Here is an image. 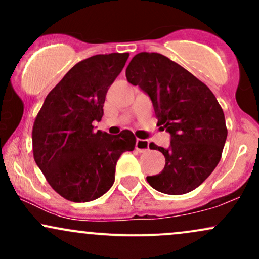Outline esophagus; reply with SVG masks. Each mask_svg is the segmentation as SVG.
Instances as JSON below:
<instances>
[{
  "mask_svg": "<svg viewBox=\"0 0 259 259\" xmlns=\"http://www.w3.org/2000/svg\"><path fill=\"white\" fill-rule=\"evenodd\" d=\"M148 145H150L148 140L138 139V140H136L135 148L139 151V152H146V151H148Z\"/></svg>",
  "mask_w": 259,
  "mask_h": 259,
  "instance_id": "obj_1",
  "label": "esophagus"
}]
</instances>
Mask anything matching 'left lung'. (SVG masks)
I'll return each instance as SVG.
<instances>
[{"mask_svg": "<svg viewBox=\"0 0 259 259\" xmlns=\"http://www.w3.org/2000/svg\"><path fill=\"white\" fill-rule=\"evenodd\" d=\"M130 84L151 97L159 125L171 135L162 173L147 177L153 189L184 195L198 187L222 158L228 129L221 105L206 84L180 64L156 52H140L125 72Z\"/></svg>", "mask_w": 259, "mask_h": 259, "instance_id": "1", "label": "left lung"}]
</instances>
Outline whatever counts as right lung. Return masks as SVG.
Masks as SVG:
<instances>
[{
    "mask_svg": "<svg viewBox=\"0 0 259 259\" xmlns=\"http://www.w3.org/2000/svg\"><path fill=\"white\" fill-rule=\"evenodd\" d=\"M129 53L82 59L50 91L32 126V153L37 167L57 194L72 202H89L114 183L120 154L135 148L130 130L118 135L95 132L109 86Z\"/></svg>",
    "mask_w": 259,
    "mask_h": 259,
    "instance_id": "right-lung-1",
    "label": "right lung"
}]
</instances>
